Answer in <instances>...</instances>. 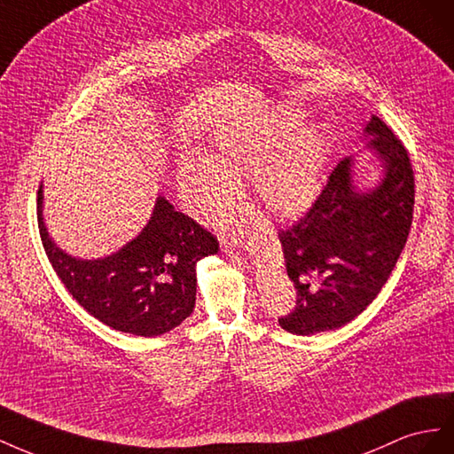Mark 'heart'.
Wrapping results in <instances>:
<instances>
[{"label": "heart", "mask_w": 454, "mask_h": 454, "mask_svg": "<svg viewBox=\"0 0 454 454\" xmlns=\"http://www.w3.org/2000/svg\"><path fill=\"white\" fill-rule=\"evenodd\" d=\"M304 114L271 110L220 125L209 138V158L190 153L178 163V192L201 220H216L234 201L236 178L251 175L254 201L278 218H294L316 201L329 145L319 129L299 132Z\"/></svg>", "instance_id": "obj_1"}]
</instances>
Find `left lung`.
Instances as JSON below:
<instances>
[{"mask_svg":"<svg viewBox=\"0 0 454 454\" xmlns=\"http://www.w3.org/2000/svg\"><path fill=\"white\" fill-rule=\"evenodd\" d=\"M369 148L382 160L377 188L359 192L352 155L329 175L317 200L293 226L279 230L296 302L279 325L293 334L339 329L377 299L403 251L412 223L414 173L409 152L372 115Z\"/></svg>","mask_w":454,"mask_h":454,"instance_id":"left-lung-1","label":"left lung"}]
</instances>
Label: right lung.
I'll return each mask as SVG.
<instances>
[{
	"mask_svg": "<svg viewBox=\"0 0 454 454\" xmlns=\"http://www.w3.org/2000/svg\"><path fill=\"white\" fill-rule=\"evenodd\" d=\"M37 190V228L64 287L105 325L158 336L180 325L196 306V264L218 251V239L165 198H158L140 234L110 256L82 261L57 247L43 224Z\"/></svg>",
	"mask_w": 454,
	"mask_h": 454,
	"instance_id": "right-lung-1",
	"label": "right lung"
}]
</instances>
